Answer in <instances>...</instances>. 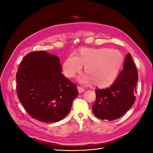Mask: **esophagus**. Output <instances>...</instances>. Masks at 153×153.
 Returning a JSON list of instances; mask_svg holds the SVG:
<instances>
[{"label":"esophagus","instance_id":"34e87169","mask_svg":"<svg viewBox=\"0 0 153 153\" xmlns=\"http://www.w3.org/2000/svg\"><path fill=\"white\" fill-rule=\"evenodd\" d=\"M77 89H78V91L79 93H82V92H84L85 91V89H84V88H82L81 87H78Z\"/></svg>","mask_w":153,"mask_h":153}]
</instances>
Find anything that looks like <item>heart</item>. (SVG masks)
Wrapping results in <instances>:
<instances>
[{
	"mask_svg": "<svg viewBox=\"0 0 153 153\" xmlns=\"http://www.w3.org/2000/svg\"><path fill=\"white\" fill-rule=\"evenodd\" d=\"M124 61L119 50L107 48H82L75 54L70 55L62 64L64 75L73 78L84 67L85 75L78 81L81 84L105 88L116 80Z\"/></svg>",
	"mask_w": 153,
	"mask_h": 153,
	"instance_id": "heart-1",
	"label": "heart"
}]
</instances>
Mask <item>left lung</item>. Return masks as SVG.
Returning <instances> with one entry per match:
<instances>
[{
  "mask_svg": "<svg viewBox=\"0 0 153 153\" xmlns=\"http://www.w3.org/2000/svg\"><path fill=\"white\" fill-rule=\"evenodd\" d=\"M138 71L130 53L125 58L123 70L113 84L95 91L96 100L92 106L95 116L102 120L119 119L131 108L135 100Z\"/></svg>",
  "mask_w": 153,
  "mask_h": 153,
  "instance_id": "1",
  "label": "left lung"
}]
</instances>
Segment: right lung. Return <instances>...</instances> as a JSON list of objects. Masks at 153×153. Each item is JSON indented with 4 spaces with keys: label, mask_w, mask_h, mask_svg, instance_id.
Masks as SVG:
<instances>
[{
    "label": "right lung",
    "mask_w": 153,
    "mask_h": 153,
    "mask_svg": "<svg viewBox=\"0 0 153 153\" xmlns=\"http://www.w3.org/2000/svg\"><path fill=\"white\" fill-rule=\"evenodd\" d=\"M61 72L56 55L38 51L23 59L16 73L17 95L27 113L35 119L55 123L69 114L78 92Z\"/></svg>",
    "instance_id": "add662e5"
}]
</instances>
